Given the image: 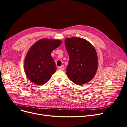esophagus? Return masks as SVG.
Returning <instances> with one entry per match:
<instances>
[{"label": "esophagus", "instance_id": "1", "mask_svg": "<svg viewBox=\"0 0 127 127\" xmlns=\"http://www.w3.org/2000/svg\"><path fill=\"white\" fill-rule=\"evenodd\" d=\"M64 66L63 65H62V66H60L59 67V69H60V70H63L64 69Z\"/></svg>", "mask_w": 127, "mask_h": 127}]
</instances>
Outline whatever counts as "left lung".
I'll list each match as a JSON object with an SVG mask.
<instances>
[{
  "mask_svg": "<svg viewBox=\"0 0 127 127\" xmlns=\"http://www.w3.org/2000/svg\"><path fill=\"white\" fill-rule=\"evenodd\" d=\"M69 55L66 68L68 78L77 85L91 80L96 73L98 59L92 44L81 38L73 37L64 40Z\"/></svg>",
  "mask_w": 127,
  "mask_h": 127,
  "instance_id": "obj_1",
  "label": "left lung"
}]
</instances>
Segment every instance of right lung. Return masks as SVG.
Wrapping results in <instances>:
<instances>
[{
  "mask_svg": "<svg viewBox=\"0 0 127 127\" xmlns=\"http://www.w3.org/2000/svg\"><path fill=\"white\" fill-rule=\"evenodd\" d=\"M62 42L60 40L42 39L30 48L24 60V70L31 81L40 86L50 79L57 69L51 52Z\"/></svg>",
  "mask_w": 127,
  "mask_h": 127,
  "instance_id": "add662e5",
  "label": "right lung"
}]
</instances>
